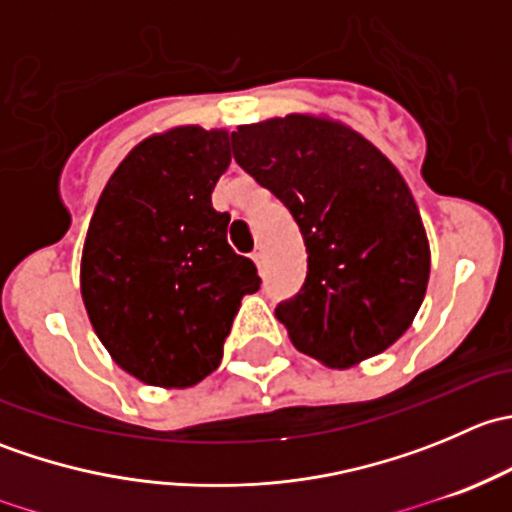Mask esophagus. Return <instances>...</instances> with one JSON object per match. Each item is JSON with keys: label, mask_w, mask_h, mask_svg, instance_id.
Wrapping results in <instances>:
<instances>
[{"label": "esophagus", "mask_w": 512, "mask_h": 512, "mask_svg": "<svg viewBox=\"0 0 512 512\" xmlns=\"http://www.w3.org/2000/svg\"><path fill=\"white\" fill-rule=\"evenodd\" d=\"M252 260H255V265L262 270V265H265V250H262V245L255 247V252H252Z\"/></svg>", "instance_id": "obj_1"}]
</instances>
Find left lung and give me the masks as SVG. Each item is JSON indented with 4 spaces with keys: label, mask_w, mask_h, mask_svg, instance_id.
Returning a JSON list of instances; mask_svg holds the SVG:
<instances>
[{
    "label": "left lung",
    "mask_w": 512,
    "mask_h": 512,
    "mask_svg": "<svg viewBox=\"0 0 512 512\" xmlns=\"http://www.w3.org/2000/svg\"><path fill=\"white\" fill-rule=\"evenodd\" d=\"M232 156L292 213L307 277L275 314L299 352L347 369L414 322L431 272L409 185L352 128L314 116L232 131Z\"/></svg>",
    "instance_id": "obj_1"
}]
</instances>
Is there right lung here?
<instances>
[{"label":"right lung","mask_w":512,"mask_h":512,"mask_svg":"<svg viewBox=\"0 0 512 512\" xmlns=\"http://www.w3.org/2000/svg\"><path fill=\"white\" fill-rule=\"evenodd\" d=\"M227 165L225 131L173 128L128 153L91 218L86 312L116 364L151 386L183 389L218 369L240 299L262 285L213 208Z\"/></svg>","instance_id":"obj_1"}]
</instances>
